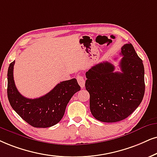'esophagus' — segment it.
Wrapping results in <instances>:
<instances>
[{
  "label": "esophagus",
  "mask_w": 157,
  "mask_h": 157,
  "mask_svg": "<svg viewBox=\"0 0 157 157\" xmlns=\"http://www.w3.org/2000/svg\"><path fill=\"white\" fill-rule=\"evenodd\" d=\"M77 82L79 83V85H80V86L81 88H83L85 87V81L84 80V78H83V77L81 75H78L77 76Z\"/></svg>",
  "instance_id": "34e87169"
}]
</instances>
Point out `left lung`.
Here are the masks:
<instances>
[{"label":"left lung","instance_id":"8db88e82","mask_svg":"<svg viewBox=\"0 0 157 157\" xmlns=\"http://www.w3.org/2000/svg\"><path fill=\"white\" fill-rule=\"evenodd\" d=\"M121 50V72H114V65L104 61L85 74L91 114L103 122L124 120L138 108L144 96L143 61L130 43L124 44Z\"/></svg>","mask_w":157,"mask_h":157}]
</instances>
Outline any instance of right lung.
Returning <instances> with one entry per match:
<instances>
[{
  "mask_svg": "<svg viewBox=\"0 0 157 157\" xmlns=\"http://www.w3.org/2000/svg\"><path fill=\"white\" fill-rule=\"evenodd\" d=\"M8 69L7 95L13 109L25 122L35 128H48L60 122L67 105L73 95L80 90L75 78L57 84L45 96L37 98H27L20 94L13 80V65Z\"/></svg>",
  "mask_w": 157,
  "mask_h": 157,
  "instance_id": "add662e5",
  "label": "right lung"
}]
</instances>
